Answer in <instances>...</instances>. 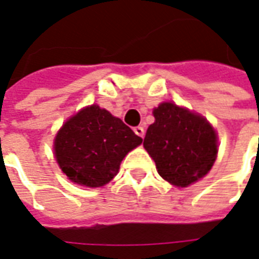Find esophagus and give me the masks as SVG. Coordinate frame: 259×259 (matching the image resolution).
I'll use <instances>...</instances> for the list:
<instances>
[{
  "label": "esophagus",
  "mask_w": 259,
  "mask_h": 259,
  "mask_svg": "<svg viewBox=\"0 0 259 259\" xmlns=\"http://www.w3.org/2000/svg\"><path fill=\"white\" fill-rule=\"evenodd\" d=\"M134 132H135L138 136H140V138H144V128L143 127L138 125V127L134 128Z\"/></svg>",
  "instance_id": "1"
}]
</instances>
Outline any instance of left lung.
Instances as JSON below:
<instances>
[{"label": "left lung", "instance_id": "left-lung-1", "mask_svg": "<svg viewBox=\"0 0 259 259\" xmlns=\"http://www.w3.org/2000/svg\"><path fill=\"white\" fill-rule=\"evenodd\" d=\"M152 113L155 121L148 127L143 146L159 176L181 188L204 177L218 155L211 124L171 102H163Z\"/></svg>", "mask_w": 259, "mask_h": 259}]
</instances>
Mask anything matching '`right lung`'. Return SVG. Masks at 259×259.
Returning <instances> with one entry per match:
<instances>
[{"label":"right lung","mask_w":259,"mask_h":259,"mask_svg":"<svg viewBox=\"0 0 259 259\" xmlns=\"http://www.w3.org/2000/svg\"><path fill=\"white\" fill-rule=\"evenodd\" d=\"M142 138L105 109L92 105L71 117L55 138V157L75 184L98 188L119 171L128 152Z\"/></svg>","instance_id":"add662e5"}]
</instances>
